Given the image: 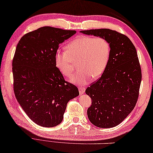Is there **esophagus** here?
Wrapping results in <instances>:
<instances>
[{"label": "esophagus", "instance_id": "34e87169", "mask_svg": "<svg viewBox=\"0 0 153 153\" xmlns=\"http://www.w3.org/2000/svg\"><path fill=\"white\" fill-rule=\"evenodd\" d=\"M85 88L84 87H80L79 88V93L80 94H82L85 93Z\"/></svg>", "mask_w": 153, "mask_h": 153}]
</instances>
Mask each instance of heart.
Wrapping results in <instances>:
<instances>
[{
    "instance_id": "heart-1",
    "label": "heart",
    "mask_w": 153,
    "mask_h": 153,
    "mask_svg": "<svg viewBox=\"0 0 153 153\" xmlns=\"http://www.w3.org/2000/svg\"><path fill=\"white\" fill-rule=\"evenodd\" d=\"M67 49L56 52V66L63 74L70 76L79 62L80 70L71 77V80L80 85L87 84L93 76H101L111 53L110 42L102 36H80L68 43Z\"/></svg>"
}]
</instances>
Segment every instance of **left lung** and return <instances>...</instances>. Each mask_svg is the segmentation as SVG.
Returning <instances> with one entry per match:
<instances>
[{"label":"left lung","instance_id":"8db88e82","mask_svg":"<svg viewBox=\"0 0 153 153\" xmlns=\"http://www.w3.org/2000/svg\"><path fill=\"white\" fill-rule=\"evenodd\" d=\"M80 33L105 37L111 43L110 60L99 79L85 93L91 98L88 119L100 128H111L123 121L133 110L142 79L136 48L125 34L108 28L81 30Z\"/></svg>","mask_w":153,"mask_h":153}]
</instances>
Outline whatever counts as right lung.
<instances>
[{
	"mask_svg": "<svg viewBox=\"0 0 153 153\" xmlns=\"http://www.w3.org/2000/svg\"><path fill=\"white\" fill-rule=\"evenodd\" d=\"M76 33L43 27L25 34L16 46L13 59L14 95L27 116L40 126L59 125L68 102L79 95L55 61L59 45Z\"/></svg>",
	"mask_w": 153,
	"mask_h": 153,
	"instance_id": "right-lung-1",
	"label": "right lung"
}]
</instances>
